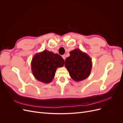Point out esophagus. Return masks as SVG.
Wrapping results in <instances>:
<instances>
[{"label": "esophagus", "mask_w": 123, "mask_h": 123, "mask_svg": "<svg viewBox=\"0 0 123 123\" xmlns=\"http://www.w3.org/2000/svg\"><path fill=\"white\" fill-rule=\"evenodd\" d=\"M62 58L64 59V60H65V59H66V55H62Z\"/></svg>", "instance_id": "34e87169"}]
</instances>
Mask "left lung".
I'll list each match as a JSON object with an SVG mask.
<instances>
[{"instance_id":"1","label":"left lung","mask_w":123,"mask_h":123,"mask_svg":"<svg viewBox=\"0 0 123 123\" xmlns=\"http://www.w3.org/2000/svg\"><path fill=\"white\" fill-rule=\"evenodd\" d=\"M70 56L65 61V66L72 79L80 81L90 75L92 67V60L89 56L79 49L70 52Z\"/></svg>"}]
</instances>
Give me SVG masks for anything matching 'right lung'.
<instances>
[{
  "instance_id": "obj_1",
  "label": "right lung",
  "mask_w": 123,
  "mask_h": 123,
  "mask_svg": "<svg viewBox=\"0 0 123 123\" xmlns=\"http://www.w3.org/2000/svg\"><path fill=\"white\" fill-rule=\"evenodd\" d=\"M64 59L61 55L45 50L33 56L32 72L37 80L48 84L54 79L57 68L64 66Z\"/></svg>"
}]
</instances>
